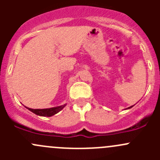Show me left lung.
Returning <instances> with one entry per match:
<instances>
[{"mask_svg": "<svg viewBox=\"0 0 160 160\" xmlns=\"http://www.w3.org/2000/svg\"><path fill=\"white\" fill-rule=\"evenodd\" d=\"M132 107H133V106H131V107H129V108H127V109H128V108H132Z\"/></svg>", "mask_w": 160, "mask_h": 160, "instance_id": "obj_1", "label": "left lung"}]
</instances>
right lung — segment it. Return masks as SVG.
I'll return each mask as SVG.
<instances>
[{"label": "right lung", "mask_w": 160, "mask_h": 160, "mask_svg": "<svg viewBox=\"0 0 160 160\" xmlns=\"http://www.w3.org/2000/svg\"><path fill=\"white\" fill-rule=\"evenodd\" d=\"M66 104L62 106H59V107L56 108H46V109H32L29 108H27L30 111L33 112L34 114H37L39 116H44V117H51V116L54 115V114H57L64 107Z\"/></svg>", "instance_id": "right-lung-1"}]
</instances>
